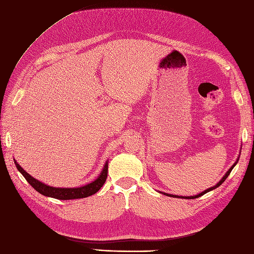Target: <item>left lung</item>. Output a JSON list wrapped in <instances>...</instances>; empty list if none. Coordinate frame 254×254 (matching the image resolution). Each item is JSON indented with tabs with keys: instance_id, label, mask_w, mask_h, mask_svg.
<instances>
[{
	"instance_id": "obj_1",
	"label": "left lung",
	"mask_w": 254,
	"mask_h": 254,
	"mask_svg": "<svg viewBox=\"0 0 254 254\" xmlns=\"http://www.w3.org/2000/svg\"><path fill=\"white\" fill-rule=\"evenodd\" d=\"M236 164V163H235ZM235 164H234V166H232L231 167V169L228 171V172L227 173H225V175L222 177V180L220 181V182H219L217 185H216V186L215 187H211V188H209V189H207V190H205V191H203V192L202 193H198V194H196V195H193V196H177V195H172V194H167V193H163V194H166V195H169V196H174V197H183V198H196V197H198V196H201V195H203V194H205V193H206V192H208V191H210V190H212V189H216L217 187H219V186H220V185L225 181V180H227V177L230 175V173H231V171L233 170V168H234L235 167Z\"/></svg>"
}]
</instances>
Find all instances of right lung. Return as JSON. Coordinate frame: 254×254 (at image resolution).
Returning a JSON list of instances; mask_svg holds the SVG:
<instances>
[{
    "instance_id": "add662e5",
    "label": "right lung",
    "mask_w": 254,
    "mask_h": 254,
    "mask_svg": "<svg viewBox=\"0 0 254 254\" xmlns=\"http://www.w3.org/2000/svg\"><path fill=\"white\" fill-rule=\"evenodd\" d=\"M15 164L19 172L24 176L25 180L29 182V184L34 189L38 191L39 193H42L43 195L51 196L54 198H58V200H74V198L87 197L92 194H95L102 186H104L108 175V162H106L104 170H102V172L100 173L97 180L85 185V186L79 188H54L47 186L44 183H40L39 181L35 180V178H33L19 166L16 160Z\"/></svg>"
}]
</instances>
